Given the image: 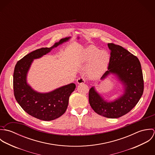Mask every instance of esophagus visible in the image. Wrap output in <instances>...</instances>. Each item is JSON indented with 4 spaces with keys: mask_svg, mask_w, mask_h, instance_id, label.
<instances>
[{
    "mask_svg": "<svg viewBox=\"0 0 155 155\" xmlns=\"http://www.w3.org/2000/svg\"><path fill=\"white\" fill-rule=\"evenodd\" d=\"M77 84L80 85V84H83L85 82V80L84 78H79L77 79V81H76Z\"/></svg>",
    "mask_w": 155,
    "mask_h": 155,
    "instance_id": "34e87169",
    "label": "esophagus"
}]
</instances>
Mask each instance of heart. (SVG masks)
<instances>
[{
	"label": "heart",
	"mask_w": 155,
	"mask_h": 155,
	"mask_svg": "<svg viewBox=\"0 0 155 155\" xmlns=\"http://www.w3.org/2000/svg\"><path fill=\"white\" fill-rule=\"evenodd\" d=\"M82 63H89L87 74L91 78L101 74L109 61V55L104 50H100L94 45H89L83 49L80 56Z\"/></svg>",
	"instance_id": "b5f03b06"
}]
</instances>
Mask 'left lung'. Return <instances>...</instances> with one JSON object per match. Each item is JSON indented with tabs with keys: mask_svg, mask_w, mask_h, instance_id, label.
Here are the masks:
<instances>
[{
	"mask_svg": "<svg viewBox=\"0 0 155 155\" xmlns=\"http://www.w3.org/2000/svg\"><path fill=\"white\" fill-rule=\"evenodd\" d=\"M107 45L110 50V61L107 70L100 79L114 75L123 85V94L114 100L108 101L92 87L89 92V102L97 114L107 118H118L131 110L141 98L144 91L143 72L137 57L121 46Z\"/></svg>",
	"mask_w": 155,
	"mask_h": 155,
	"instance_id": "left-lung-1",
	"label": "left lung"
}]
</instances>
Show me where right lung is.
<instances>
[{
  "instance_id": "right-lung-1",
  "label": "right lung",
  "mask_w": 155,
  "mask_h": 155,
  "mask_svg": "<svg viewBox=\"0 0 155 155\" xmlns=\"http://www.w3.org/2000/svg\"><path fill=\"white\" fill-rule=\"evenodd\" d=\"M70 39V37L65 38L50 48H42L32 51L15 65L13 78L15 98L22 109L34 117L45 121L52 120L62 116L66 111L69 97L76 88L74 84L42 93L34 90L27 84V76L35 59L41 58Z\"/></svg>"
}]
</instances>
